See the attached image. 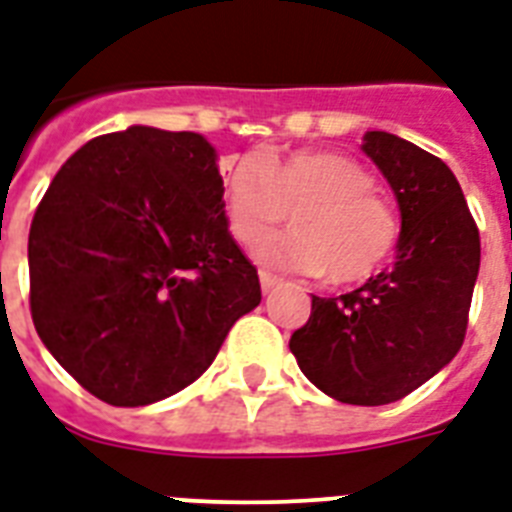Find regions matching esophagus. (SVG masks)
I'll return each instance as SVG.
<instances>
[{
	"label": "esophagus",
	"mask_w": 512,
	"mask_h": 512,
	"mask_svg": "<svg viewBox=\"0 0 512 512\" xmlns=\"http://www.w3.org/2000/svg\"><path fill=\"white\" fill-rule=\"evenodd\" d=\"M281 279L279 276H273V273L268 271H260V287H263V295H271L273 289L279 287Z\"/></svg>",
	"instance_id": "34e87169"
}]
</instances>
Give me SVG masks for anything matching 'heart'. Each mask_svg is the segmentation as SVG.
<instances>
[{
    "label": "heart",
    "mask_w": 512,
    "mask_h": 512,
    "mask_svg": "<svg viewBox=\"0 0 512 512\" xmlns=\"http://www.w3.org/2000/svg\"><path fill=\"white\" fill-rule=\"evenodd\" d=\"M225 220L233 239L257 247L293 212L295 234L257 252L271 268L327 273L332 284H356L396 252L401 217L364 164L340 154L297 151L236 164L225 180Z\"/></svg>",
    "instance_id": "b5f03b06"
}]
</instances>
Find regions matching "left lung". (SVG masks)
Segmentation results:
<instances>
[{"label": "left lung", "instance_id": "8db88e82", "mask_svg": "<svg viewBox=\"0 0 512 512\" xmlns=\"http://www.w3.org/2000/svg\"><path fill=\"white\" fill-rule=\"evenodd\" d=\"M364 154L401 209L393 268L340 297H313L289 340L303 374L342 404L398 401L462 348L481 265L478 225L438 156L390 132H366Z\"/></svg>", "mask_w": 512, "mask_h": 512}]
</instances>
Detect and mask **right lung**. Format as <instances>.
Listing matches in <instances>:
<instances>
[{"label":"right lung","mask_w":512,"mask_h":512,"mask_svg":"<svg viewBox=\"0 0 512 512\" xmlns=\"http://www.w3.org/2000/svg\"><path fill=\"white\" fill-rule=\"evenodd\" d=\"M215 148L130 127L84 143L28 233L31 319L55 361L111 406H146L207 372L260 305L228 231Z\"/></svg>","instance_id":"obj_1"}]
</instances>
